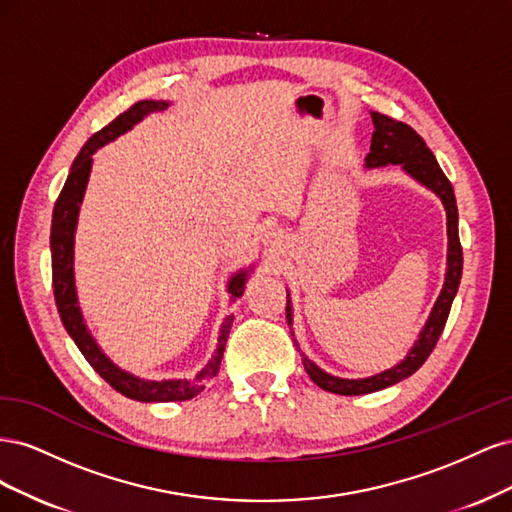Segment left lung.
I'll use <instances>...</instances> for the list:
<instances>
[{
    "label": "left lung",
    "instance_id": "1",
    "mask_svg": "<svg viewBox=\"0 0 512 512\" xmlns=\"http://www.w3.org/2000/svg\"><path fill=\"white\" fill-rule=\"evenodd\" d=\"M371 121H374V134H371L369 153L365 156V168H382V166H399L404 173L418 181L423 188L436 194L446 211V235H448V252H446V273H444V286L440 290V297L431 307V314L425 322V327L418 333V339L414 346L408 350V354L397 365L380 371V374L367 376V378H339L327 371L320 369L312 359L303 356V367L307 376L312 378L320 389L337 393V395H365L382 391L386 386H393L399 380H406L414 371L421 367L431 350L436 348L438 339L444 331V324L451 312V305L455 294L459 290L461 282V269H463V252L459 243V213L455 203V192L451 181L446 179L442 168L433 156L431 149L425 145V141L418 136L410 126L401 123L397 119H391L386 115L371 111ZM286 320L292 329V303L290 292L286 301ZM292 333V331H290ZM294 337V333H292ZM297 344V339H294ZM299 348V344H297ZM301 352V350H299Z\"/></svg>",
    "mask_w": 512,
    "mask_h": 512
}]
</instances>
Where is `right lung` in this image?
<instances>
[{"label": "right lung", "mask_w": 512, "mask_h": 512, "mask_svg": "<svg viewBox=\"0 0 512 512\" xmlns=\"http://www.w3.org/2000/svg\"><path fill=\"white\" fill-rule=\"evenodd\" d=\"M170 102L166 100H141L134 106H130L126 113H121L115 117L108 126H104L100 132H96L89 141L83 145L79 156L74 158L68 179L64 183V190H61L55 209H53V222H51V267H53V292H55V303H57V312L61 322L68 331V335L74 339V344L79 346L87 363L94 367L98 374L113 386L115 391L121 395H126L136 401H188L196 397L200 391L205 389V384L218 374L224 348H226V339L232 327V320L235 316H228L222 327H220V337H218V348L211 354L209 363L198 371L194 378H173V380H147L141 376H134L130 371L121 369L115 365L104 350L98 346L96 337L91 335L83 309L79 305V294H76V280H74V235H76V226H79V213L81 205L85 198V190L89 183L91 175V166H94V153L113 143L115 138L121 134L130 132L136 123H141L147 115L158 113L168 108ZM254 267L250 269H241L228 280V294L230 301L239 299L243 290L247 275H250Z\"/></svg>", "instance_id": "add662e5"}]
</instances>
